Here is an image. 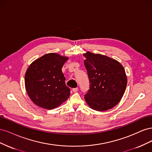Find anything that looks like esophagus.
Segmentation results:
<instances>
[{"label": "esophagus", "instance_id": "1", "mask_svg": "<svg viewBox=\"0 0 152 152\" xmlns=\"http://www.w3.org/2000/svg\"><path fill=\"white\" fill-rule=\"evenodd\" d=\"M78 90H79V89H78L77 87H76V88H73L72 89V91H73V93H76V92L78 91Z\"/></svg>", "mask_w": 152, "mask_h": 152}]
</instances>
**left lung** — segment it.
Segmentation results:
<instances>
[{
	"label": "left lung",
	"instance_id": "left-lung-1",
	"mask_svg": "<svg viewBox=\"0 0 152 152\" xmlns=\"http://www.w3.org/2000/svg\"><path fill=\"white\" fill-rule=\"evenodd\" d=\"M89 89L84 95L86 103L96 111L116 106L125 93L127 77L124 67L115 59L89 51L84 54Z\"/></svg>",
	"mask_w": 152,
	"mask_h": 152
}]
</instances>
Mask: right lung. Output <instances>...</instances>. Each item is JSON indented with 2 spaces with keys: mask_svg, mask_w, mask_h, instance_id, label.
<instances>
[{
  "mask_svg": "<svg viewBox=\"0 0 152 152\" xmlns=\"http://www.w3.org/2000/svg\"><path fill=\"white\" fill-rule=\"evenodd\" d=\"M68 57L49 53L36 59L26 70L25 88L36 105L48 110L58 107L68 98L70 89L65 84L61 68Z\"/></svg>",
  "mask_w": 152,
  "mask_h": 152,
  "instance_id": "right-lung-1",
  "label": "right lung"
}]
</instances>
